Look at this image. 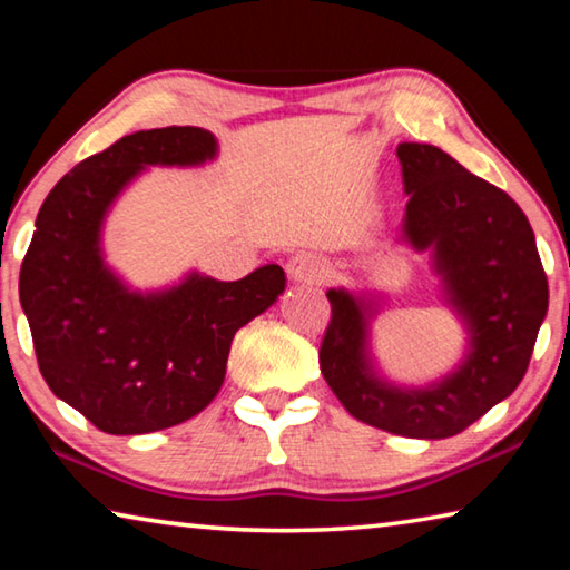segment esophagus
Returning <instances> with one entry per match:
<instances>
[{"instance_id": "1", "label": "esophagus", "mask_w": 570, "mask_h": 570, "mask_svg": "<svg viewBox=\"0 0 570 570\" xmlns=\"http://www.w3.org/2000/svg\"><path fill=\"white\" fill-rule=\"evenodd\" d=\"M286 274L294 284H322L330 276V264L316 254H296L288 258Z\"/></svg>"}]
</instances>
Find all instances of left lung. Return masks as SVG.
I'll return each mask as SVG.
<instances>
[{
    "label": "left lung",
    "mask_w": 570,
    "mask_h": 570,
    "mask_svg": "<svg viewBox=\"0 0 570 570\" xmlns=\"http://www.w3.org/2000/svg\"><path fill=\"white\" fill-rule=\"evenodd\" d=\"M397 158L410 196L397 244L430 256L465 350L428 384L390 380L372 350V324L387 296L340 286L326 292L332 324L320 366L352 417L392 435L442 440L480 420L523 380L548 312V282L533 228L508 193L428 142H400Z\"/></svg>",
    "instance_id": "8db88e82"
}]
</instances>
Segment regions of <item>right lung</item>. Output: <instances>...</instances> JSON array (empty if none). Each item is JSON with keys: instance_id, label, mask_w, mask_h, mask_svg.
Returning a JSON list of instances; mask_svg holds the SVG:
<instances>
[{"instance_id": "1", "label": "right lung", "mask_w": 570, "mask_h": 570, "mask_svg": "<svg viewBox=\"0 0 570 570\" xmlns=\"http://www.w3.org/2000/svg\"><path fill=\"white\" fill-rule=\"evenodd\" d=\"M218 158L204 128L125 135L75 166L45 198L19 272V302L55 397L108 435H146L204 412L226 377L236 332L284 294V268L238 282L190 268L160 288H135L105 258V220L150 168Z\"/></svg>"}]
</instances>
